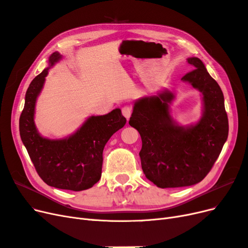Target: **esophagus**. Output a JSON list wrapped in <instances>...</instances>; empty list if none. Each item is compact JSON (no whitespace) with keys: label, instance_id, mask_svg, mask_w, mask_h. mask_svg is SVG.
<instances>
[{"label":"esophagus","instance_id":"esophagus-1","mask_svg":"<svg viewBox=\"0 0 248 248\" xmlns=\"http://www.w3.org/2000/svg\"><path fill=\"white\" fill-rule=\"evenodd\" d=\"M132 111H133V109H132V107H131L130 105H125V106H124V107L122 108L123 115H124L126 119H129V118L131 117Z\"/></svg>","mask_w":248,"mask_h":248}]
</instances>
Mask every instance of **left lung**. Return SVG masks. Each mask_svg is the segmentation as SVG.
<instances>
[{"label": "left lung", "mask_w": 248, "mask_h": 248, "mask_svg": "<svg viewBox=\"0 0 248 248\" xmlns=\"http://www.w3.org/2000/svg\"><path fill=\"white\" fill-rule=\"evenodd\" d=\"M194 67L181 78L203 94V116L190 126H181L170 115L174 94L166 91L135 103L130 125L141 136L142 170L161 188L181 187L202 181L217 161L229 134L223 93L203 62L189 58Z\"/></svg>", "instance_id": "8db88e82"}]
</instances>
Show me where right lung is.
Segmentation results:
<instances>
[{"label": "right lung", "instance_id": "add662e5", "mask_svg": "<svg viewBox=\"0 0 248 248\" xmlns=\"http://www.w3.org/2000/svg\"><path fill=\"white\" fill-rule=\"evenodd\" d=\"M62 55L53 52L49 67L31 82L25 107L19 118L20 138L41 179L50 186L80 191L91 188L102 175L103 150L115 132L125 124L121 109L105 115L91 116L76 133L60 140L43 138L34 123L35 105L48 74V70Z\"/></svg>", "mask_w": 248, "mask_h": 248}]
</instances>
